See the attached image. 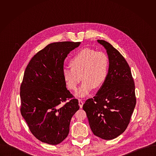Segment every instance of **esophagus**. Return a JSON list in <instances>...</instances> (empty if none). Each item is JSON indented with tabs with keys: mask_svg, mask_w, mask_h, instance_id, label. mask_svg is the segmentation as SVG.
<instances>
[{
	"mask_svg": "<svg viewBox=\"0 0 156 156\" xmlns=\"http://www.w3.org/2000/svg\"><path fill=\"white\" fill-rule=\"evenodd\" d=\"M83 103L82 100H81V99H79V106H80V108H82V107H83Z\"/></svg>",
	"mask_w": 156,
	"mask_h": 156,
	"instance_id": "esophagus-1",
	"label": "esophagus"
}]
</instances>
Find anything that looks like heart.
<instances>
[{"label":"heart","mask_w":156,"mask_h":156,"mask_svg":"<svg viewBox=\"0 0 156 156\" xmlns=\"http://www.w3.org/2000/svg\"><path fill=\"white\" fill-rule=\"evenodd\" d=\"M69 66L62 69L68 88L75 90L82 77L83 80L77 94L85 97L94 88H100L105 83L108 76L109 61L104 52L85 48L69 60Z\"/></svg>","instance_id":"heart-1"}]
</instances>
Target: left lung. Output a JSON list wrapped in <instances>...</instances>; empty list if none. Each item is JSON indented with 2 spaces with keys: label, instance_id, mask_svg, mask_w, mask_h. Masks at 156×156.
<instances>
[{
  "label": "left lung",
  "instance_id": "1",
  "mask_svg": "<svg viewBox=\"0 0 156 156\" xmlns=\"http://www.w3.org/2000/svg\"><path fill=\"white\" fill-rule=\"evenodd\" d=\"M106 50L108 76L95 96L83 106L94 135L111 140L127 129L136 106L135 86L130 68L123 56L110 43L97 40Z\"/></svg>",
  "mask_w": 156,
  "mask_h": 156
}]
</instances>
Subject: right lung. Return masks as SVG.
I'll return each instance as SVG.
<instances>
[{"mask_svg":"<svg viewBox=\"0 0 156 156\" xmlns=\"http://www.w3.org/2000/svg\"><path fill=\"white\" fill-rule=\"evenodd\" d=\"M80 44H49L26 68L20 85V112L31 133L44 143L62 142L69 133L72 116L79 109L78 100L66 88L62 69L67 55Z\"/></svg>","mask_w":156,"mask_h":156,"instance_id":"obj_1","label":"right lung"}]
</instances>
